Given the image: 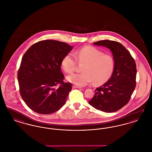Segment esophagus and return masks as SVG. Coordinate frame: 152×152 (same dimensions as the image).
Listing matches in <instances>:
<instances>
[{
    "label": "esophagus",
    "mask_w": 152,
    "mask_h": 152,
    "mask_svg": "<svg viewBox=\"0 0 152 152\" xmlns=\"http://www.w3.org/2000/svg\"><path fill=\"white\" fill-rule=\"evenodd\" d=\"M72 88H82L81 87L77 86H76V85H73Z\"/></svg>",
    "instance_id": "1"
}]
</instances>
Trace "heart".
<instances>
[{"label":"heart","mask_w":152,"mask_h":152,"mask_svg":"<svg viewBox=\"0 0 152 152\" xmlns=\"http://www.w3.org/2000/svg\"><path fill=\"white\" fill-rule=\"evenodd\" d=\"M68 53L63 58L61 65L66 73H72L77 66V60L83 65V72L73 73L66 80L77 86H85L94 82L99 85L106 82L111 76L114 69V59L108 54L92 46L82 48L74 52Z\"/></svg>","instance_id":"heart-1"}]
</instances>
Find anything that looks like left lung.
I'll list each match as a JSON object with an SVG mask.
<instances>
[{"label": "left lung", "instance_id": "obj_1", "mask_svg": "<svg viewBox=\"0 0 152 152\" xmlns=\"http://www.w3.org/2000/svg\"><path fill=\"white\" fill-rule=\"evenodd\" d=\"M94 44L110 50L115 65L110 78L96 89L94 96L89 104L104 112H114L128 104L135 89L136 63L129 52L117 42L104 40Z\"/></svg>", "mask_w": 152, "mask_h": 152}]
</instances>
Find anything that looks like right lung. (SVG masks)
Masks as SVG:
<instances>
[{"instance_id": "1", "label": "right lung", "mask_w": 152, "mask_h": 152, "mask_svg": "<svg viewBox=\"0 0 152 152\" xmlns=\"http://www.w3.org/2000/svg\"><path fill=\"white\" fill-rule=\"evenodd\" d=\"M72 48L64 42L45 40L33 44L24 53L18 80L22 99L33 111L51 114L65 104L72 84L63 81L60 66Z\"/></svg>"}]
</instances>
